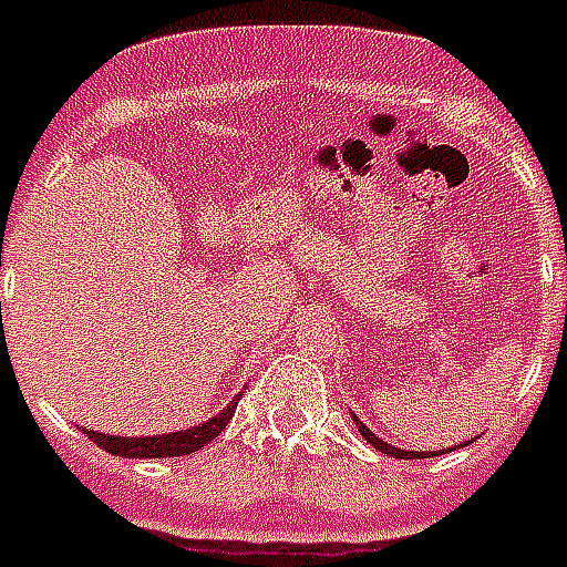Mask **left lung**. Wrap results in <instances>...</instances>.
Listing matches in <instances>:
<instances>
[{
  "label": "left lung",
  "instance_id": "obj_1",
  "mask_svg": "<svg viewBox=\"0 0 567 567\" xmlns=\"http://www.w3.org/2000/svg\"><path fill=\"white\" fill-rule=\"evenodd\" d=\"M354 423H358L360 435H363V439H367V442L372 444V447H379L381 454H390V456H396V460H414V456H430V454H421V451H400V447H393V444L381 442L379 435L372 433V430H369L367 423L360 421V417H354ZM451 451H456V447H451ZM435 454H442V451H435Z\"/></svg>",
  "mask_w": 567,
  "mask_h": 567
}]
</instances>
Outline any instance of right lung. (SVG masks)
Returning a JSON list of instances; mask_svg holds the SVG:
<instances>
[{"instance_id":"add662e5","label":"right lung","mask_w":567,"mask_h":567,"mask_svg":"<svg viewBox=\"0 0 567 567\" xmlns=\"http://www.w3.org/2000/svg\"><path fill=\"white\" fill-rule=\"evenodd\" d=\"M240 402V393L221 409L216 417L198 423V426H188V430H177V433H162V435H144V439H125V435H104L95 433V430H83L90 435L92 442L99 444L102 451L113 456H125V460H155V456H186L200 451L204 444H209L216 435L228 426V421L234 417V409Z\"/></svg>"}]
</instances>
